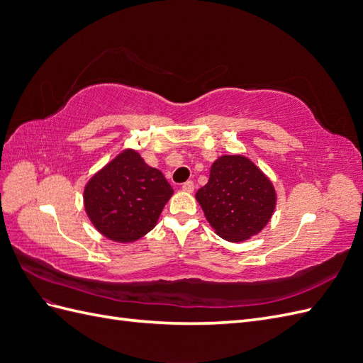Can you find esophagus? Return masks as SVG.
<instances>
[{
    "label": "esophagus",
    "instance_id": "esophagus-1",
    "mask_svg": "<svg viewBox=\"0 0 363 363\" xmlns=\"http://www.w3.org/2000/svg\"><path fill=\"white\" fill-rule=\"evenodd\" d=\"M182 189H183L184 192H192V191H194V182H191V180L184 182L183 186H182Z\"/></svg>",
    "mask_w": 363,
    "mask_h": 363
}]
</instances>
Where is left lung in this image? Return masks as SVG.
I'll return each mask as SVG.
<instances>
[{"instance_id":"1","label":"left lung","mask_w":363,"mask_h":363,"mask_svg":"<svg viewBox=\"0 0 363 363\" xmlns=\"http://www.w3.org/2000/svg\"><path fill=\"white\" fill-rule=\"evenodd\" d=\"M195 199L215 233L228 242H244L260 233L277 204L271 180L242 155L218 157Z\"/></svg>"}]
</instances>
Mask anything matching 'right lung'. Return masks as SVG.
Wrapping results in <instances>:
<instances>
[{"label":"right lung","instance_id":"1","mask_svg":"<svg viewBox=\"0 0 363 363\" xmlns=\"http://www.w3.org/2000/svg\"><path fill=\"white\" fill-rule=\"evenodd\" d=\"M174 194L163 174L135 150H124L94 174L83 201L94 227L115 242H135L155 228Z\"/></svg>","mask_w":363,"mask_h":363}]
</instances>
